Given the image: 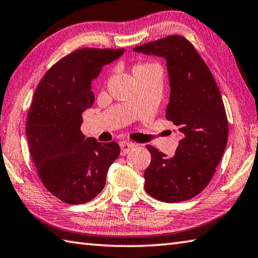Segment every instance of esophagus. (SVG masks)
<instances>
[{"label":"esophagus","instance_id":"obj_1","mask_svg":"<svg viewBox=\"0 0 258 258\" xmlns=\"http://www.w3.org/2000/svg\"><path fill=\"white\" fill-rule=\"evenodd\" d=\"M120 147L121 150H122V155L128 154L131 149H134L136 147V145L131 142H125V140H122V142H120Z\"/></svg>","mask_w":258,"mask_h":258}]
</instances>
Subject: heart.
<instances>
[{"label":"heart","mask_w":258,"mask_h":258,"mask_svg":"<svg viewBox=\"0 0 258 258\" xmlns=\"http://www.w3.org/2000/svg\"><path fill=\"white\" fill-rule=\"evenodd\" d=\"M154 67H156V65L152 64V62H140V64H137L134 66L133 73L135 76H138V75H142V74H144V73L154 69Z\"/></svg>","instance_id":"obj_1"}]
</instances>
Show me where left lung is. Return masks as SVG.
I'll return each instance as SVG.
<instances>
[{
	"label": "left lung",
	"mask_w": 258,
	"mask_h": 258,
	"mask_svg": "<svg viewBox=\"0 0 258 258\" xmlns=\"http://www.w3.org/2000/svg\"><path fill=\"white\" fill-rule=\"evenodd\" d=\"M134 51L166 60L171 87L166 119L181 136L171 158L146 146L152 162L144 173L145 189L159 201L189 200L210 183L227 146L228 120L220 91L205 60L182 36L145 43Z\"/></svg>",
	"instance_id": "8db88e82"
}]
</instances>
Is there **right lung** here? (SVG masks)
Returning a JSON list of instances; mask_svg holds the SVG:
<instances>
[{
  "label": "right lung",
  "instance_id": "add662e5",
  "mask_svg": "<svg viewBox=\"0 0 258 258\" xmlns=\"http://www.w3.org/2000/svg\"><path fill=\"white\" fill-rule=\"evenodd\" d=\"M121 49L82 48L56 62L38 84L28 113L29 150L45 187L70 205H82L103 189L120 146L85 138L82 113L92 106V81Z\"/></svg>",
  "mask_w": 258,
  "mask_h": 258
}]
</instances>
